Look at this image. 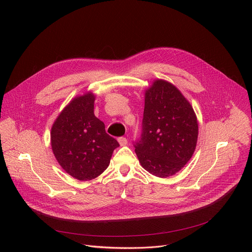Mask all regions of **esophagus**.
Masks as SVG:
<instances>
[{
	"label": "esophagus",
	"instance_id": "obj_1",
	"mask_svg": "<svg viewBox=\"0 0 252 252\" xmlns=\"http://www.w3.org/2000/svg\"><path fill=\"white\" fill-rule=\"evenodd\" d=\"M118 143L121 146H125V145L127 144V139L125 138V137H119L118 138Z\"/></svg>",
	"mask_w": 252,
	"mask_h": 252
}]
</instances>
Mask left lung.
Instances as JSON below:
<instances>
[{"mask_svg":"<svg viewBox=\"0 0 252 252\" xmlns=\"http://www.w3.org/2000/svg\"><path fill=\"white\" fill-rule=\"evenodd\" d=\"M197 138L191 104L174 85L156 79L145 93L142 134L134 142L141 165L156 177L173 176L190 160Z\"/></svg>","mask_w":252,"mask_h":252,"instance_id":"1","label":"left lung"}]
</instances>
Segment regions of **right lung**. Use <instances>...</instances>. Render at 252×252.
<instances>
[{"label":"right lung","instance_id":"right-lung-1","mask_svg":"<svg viewBox=\"0 0 252 252\" xmlns=\"http://www.w3.org/2000/svg\"><path fill=\"white\" fill-rule=\"evenodd\" d=\"M92 93L75 97L59 114L51 129V146L61 167L79 181L100 176L108 167L118 142L94 114Z\"/></svg>","mask_w":252,"mask_h":252}]
</instances>
